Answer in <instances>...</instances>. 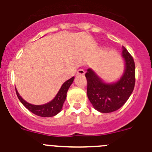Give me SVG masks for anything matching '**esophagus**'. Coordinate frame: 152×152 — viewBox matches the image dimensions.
<instances>
[{
	"mask_svg": "<svg viewBox=\"0 0 152 152\" xmlns=\"http://www.w3.org/2000/svg\"><path fill=\"white\" fill-rule=\"evenodd\" d=\"M84 74H85V72H84V70L79 69L78 71L77 72V74H76V75H84Z\"/></svg>",
	"mask_w": 152,
	"mask_h": 152,
	"instance_id": "obj_1",
	"label": "esophagus"
}]
</instances>
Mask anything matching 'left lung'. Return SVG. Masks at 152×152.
<instances>
[{
    "label": "left lung",
    "instance_id": "8db88e82",
    "mask_svg": "<svg viewBox=\"0 0 152 152\" xmlns=\"http://www.w3.org/2000/svg\"><path fill=\"white\" fill-rule=\"evenodd\" d=\"M122 49L124 72L116 81L106 82L92 68H88L85 74L88 80V97L94 108L100 113H109L121 108L134 90L135 62L126 48L123 46Z\"/></svg>",
    "mask_w": 152,
    "mask_h": 152
}]
</instances>
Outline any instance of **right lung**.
Returning <instances> with one entry per match:
<instances>
[{
  "label": "right lung",
  "instance_id": "add662e5",
  "mask_svg": "<svg viewBox=\"0 0 152 152\" xmlns=\"http://www.w3.org/2000/svg\"><path fill=\"white\" fill-rule=\"evenodd\" d=\"M74 80H75V77H72L69 80H66L61 85V88L57 93L56 96L49 103L42 104V105L31 104V103H28L23 99L17 89H16V93H17V95L20 101L30 112L34 113L36 116H42V117H52V116H56L61 110L63 104H64L65 99H66L68 90L69 89L70 86L72 85V84L73 83Z\"/></svg>",
  "mask_w": 152,
  "mask_h": 152
}]
</instances>
